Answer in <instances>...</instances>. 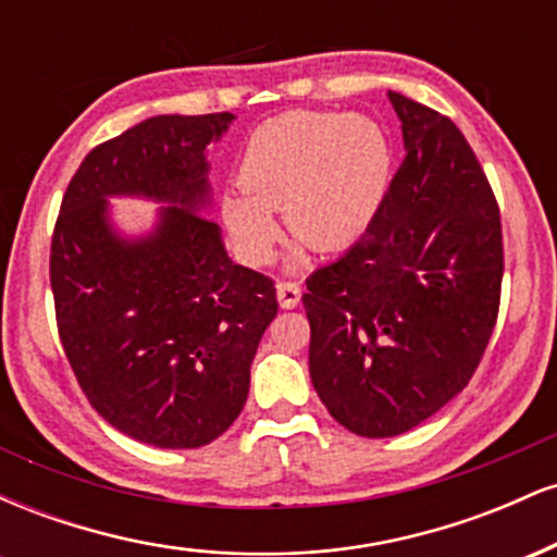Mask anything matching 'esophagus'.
<instances>
[{
	"instance_id": "esophagus-1",
	"label": "esophagus",
	"mask_w": 557,
	"mask_h": 557,
	"mask_svg": "<svg viewBox=\"0 0 557 557\" xmlns=\"http://www.w3.org/2000/svg\"><path fill=\"white\" fill-rule=\"evenodd\" d=\"M277 298H280V306L283 309H296L300 304V285L298 283H290V280H283V283H277Z\"/></svg>"
}]
</instances>
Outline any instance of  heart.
I'll return each instance as SVG.
<instances>
[{
  "label": "heart",
  "instance_id": "1",
  "mask_svg": "<svg viewBox=\"0 0 557 557\" xmlns=\"http://www.w3.org/2000/svg\"><path fill=\"white\" fill-rule=\"evenodd\" d=\"M393 154L382 127L361 114L287 112L243 144L238 188L222 216L243 257H270L283 209L290 235L317 251H341L367 233L387 194Z\"/></svg>",
  "mask_w": 557,
  "mask_h": 557
}]
</instances>
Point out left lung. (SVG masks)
<instances>
[{
    "instance_id": "obj_1",
    "label": "left lung",
    "mask_w": 557,
    "mask_h": 557,
    "mask_svg": "<svg viewBox=\"0 0 557 557\" xmlns=\"http://www.w3.org/2000/svg\"><path fill=\"white\" fill-rule=\"evenodd\" d=\"M406 157L359 243L309 274V372L332 419L395 437L474 376L500 311V209L450 117L389 91Z\"/></svg>"
}]
</instances>
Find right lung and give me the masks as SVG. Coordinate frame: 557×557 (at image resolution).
I'll return each instance as SVG.
<instances>
[{
    "label": "right lung",
    "mask_w": 557,
    "mask_h": 557,
    "mask_svg": "<svg viewBox=\"0 0 557 557\" xmlns=\"http://www.w3.org/2000/svg\"><path fill=\"white\" fill-rule=\"evenodd\" d=\"M235 114H159L104 140L62 196L49 280L75 380L138 443L201 447L238 419L259 341L277 317L267 274L233 264L209 203L207 146ZM107 195L168 200L154 234L125 242Z\"/></svg>",
    "instance_id": "add662e5"
}]
</instances>
